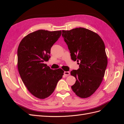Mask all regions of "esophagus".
Masks as SVG:
<instances>
[{
    "instance_id": "esophagus-1",
    "label": "esophagus",
    "mask_w": 124,
    "mask_h": 124,
    "mask_svg": "<svg viewBox=\"0 0 124 124\" xmlns=\"http://www.w3.org/2000/svg\"><path fill=\"white\" fill-rule=\"evenodd\" d=\"M63 74H64L65 76H69L70 73L69 72V71H65L64 73H63Z\"/></svg>"
}]
</instances>
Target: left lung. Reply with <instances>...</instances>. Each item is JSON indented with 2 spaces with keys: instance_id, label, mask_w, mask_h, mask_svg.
<instances>
[{
  "instance_id": "left-lung-1",
  "label": "left lung",
  "mask_w": 124,
  "mask_h": 124,
  "mask_svg": "<svg viewBox=\"0 0 124 124\" xmlns=\"http://www.w3.org/2000/svg\"><path fill=\"white\" fill-rule=\"evenodd\" d=\"M71 57L78 63L79 68L71 71L76 78L71 86L80 98L89 97L98 88L104 76L108 60L103 40L97 33L84 28L62 31Z\"/></svg>"
}]
</instances>
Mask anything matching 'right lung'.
<instances>
[{"label": "right lung", "mask_w": 124, "mask_h": 124, "mask_svg": "<svg viewBox=\"0 0 124 124\" xmlns=\"http://www.w3.org/2000/svg\"><path fill=\"white\" fill-rule=\"evenodd\" d=\"M61 34V31L38 30L25 36L18 46L17 67L21 79L39 99L50 96L63 75L62 69H51L44 63L50 58L51 48Z\"/></svg>", "instance_id": "1"}]
</instances>
